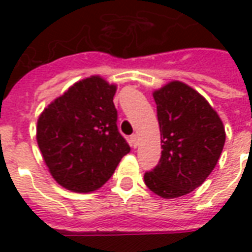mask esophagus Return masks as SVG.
I'll return each instance as SVG.
<instances>
[{
  "mask_svg": "<svg viewBox=\"0 0 252 252\" xmlns=\"http://www.w3.org/2000/svg\"><path fill=\"white\" fill-rule=\"evenodd\" d=\"M129 143H131V146L133 148L137 147V135L136 133H133V135H131V136H129Z\"/></svg>",
  "mask_w": 252,
  "mask_h": 252,
  "instance_id": "1",
  "label": "esophagus"
}]
</instances>
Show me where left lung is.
Here are the masks:
<instances>
[{"mask_svg": "<svg viewBox=\"0 0 252 252\" xmlns=\"http://www.w3.org/2000/svg\"><path fill=\"white\" fill-rule=\"evenodd\" d=\"M162 157L144 182L163 198L185 195L202 185L221 155L225 131L216 110L180 81L154 92Z\"/></svg>", "mask_w": 252, "mask_h": 252, "instance_id": "left-lung-1", "label": "left lung"}]
</instances>
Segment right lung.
Instances as JSON below:
<instances>
[{"instance_id": "obj_1", "label": "right lung", "mask_w": 252, "mask_h": 252, "mask_svg": "<svg viewBox=\"0 0 252 252\" xmlns=\"http://www.w3.org/2000/svg\"><path fill=\"white\" fill-rule=\"evenodd\" d=\"M116 85L98 75L74 83L43 110L36 139L59 185L78 193L97 190L131 147L117 128Z\"/></svg>"}]
</instances>
